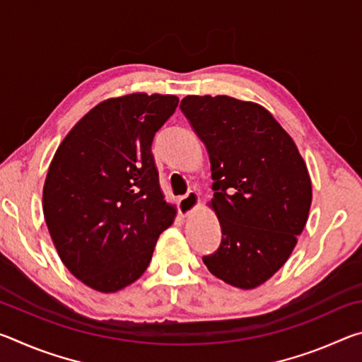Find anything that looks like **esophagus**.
Listing matches in <instances>:
<instances>
[{
    "label": "esophagus",
    "instance_id": "34e87169",
    "mask_svg": "<svg viewBox=\"0 0 362 362\" xmlns=\"http://www.w3.org/2000/svg\"><path fill=\"white\" fill-rule=\"evenodd\" d=\"M199 204V196L196 192H188L179 199V212L182 217H188Z\"/></svg>",
    "mask_w": 362,
    "mask_h": 362
}]
</instances>
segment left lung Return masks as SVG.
<instances>
[{
  "mask_svg": "<svg viewBox=\"0 0 362 362\" xmlns=\"http://www.w3.org/2000/svg\"><path fill=\"white\" fill-rule=\"evenodd\" d=\"M180 110L211 159L212 209L222 243L207 269L254 289L289 259L311 206V180L292 137L259 103L228 95H187Z\"/></svg>",
  "mask_w": 362,
  "mask_h": 362,
  "instance_id": "1",
  "label": "left lung"
}]
</instances>
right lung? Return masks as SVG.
Masks as SVG:
<instances>
[{
  "label": "right lung",
  "instance_id": "1",
  "mask_svg": "<svg viewBox=\"0 0 362 362\" xmlns=\"http://www.w3.org/2000/svg\"><path fill=\"white\" fill-rule=\"evenodd\" d=\"M177 105L175 95L145 93L103 100L52 158L42 188L49 235L64 265L90 289L112 293L137 281L174 222L151 144Z\"/></svg>",
  "mask_w": 362,
  "mask_h": 362
}]
</instances>
